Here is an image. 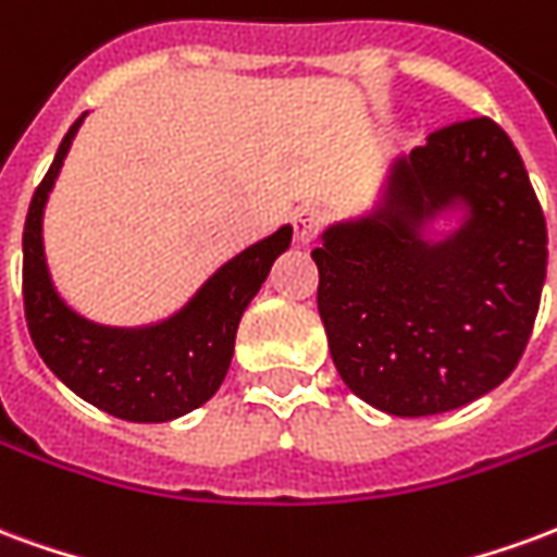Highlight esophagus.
Instances as JSON below:
<instances>
[{
	"instance_id": "obj_1",
	"label": "esophagus",
	"mask_w": 557,
	"mask_h": 557,
	"mask_svg": "<svg viewBox=\"0 0 557 557\" xmlns=\"http://www.w3.org/2000/svg\"><path fill=\"white\" fill-rule=\"evenodd\" d=\"M322 230V211L319 208H298L295 211V242L310 244Z\"/></svg>"
}]
</instances>
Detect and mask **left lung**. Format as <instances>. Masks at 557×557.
<instances>
[{
	"label": "left lung",
	"instance_id": "1",
	"mask_svg": "<svg viewBox=\"0 0 557 557\" xmlns=\"http://www.w3.org/2000/svg\"><path fill=\"white\" fill-rule=\"evenodd\" d=\"M319 315L355 397L397 418L468 406L513 373L546 280V220L492 119L391 160L375 202L313 250Z\"/></svg>",
	"mask_w": 557,
	"mask_h": 557
}]
</instances>
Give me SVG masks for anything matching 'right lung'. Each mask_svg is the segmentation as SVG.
<instances>
[{"instance_id": "right-lung-1", "label": "right lung", "mask_w": 557, "mask_h": 557, "mask_svg": "<svg viewBox=\"0 0 557 557\" xmlns=\"http://www.w3.org/2000/svg\"><path fill=\"white\" fill-rule=\"evenodd\" d=\"M83 113L32 196L23 230V304L35 349L79 399L131 423H166L199 409L230 373L235 331L268 271L292 244L283 223L244 247L166 319L148 325H101L59 295L44 253V208L53 194Z\"/></svg>"}]
</instances>
